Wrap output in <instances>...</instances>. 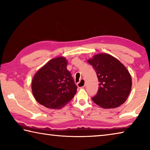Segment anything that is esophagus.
Returning <instances> with one entry per match:
<instances>
[{
    "label": "esophagus",
    "mask_w": 150,
    "mask_h": 150,
    "mask_svg": "<svg viewBox=\"0 0 150 150\" xmlns=\"http://www.w3.org/2000/svg\"><path fill=\"white\" fill-rule=\"evenodd\" d=\"M85 85V81L84 79H81L80 82H79L77 83L78 87H84Z\"/></svg>",
    "instance_id": "obj_1"
}]
</instances>
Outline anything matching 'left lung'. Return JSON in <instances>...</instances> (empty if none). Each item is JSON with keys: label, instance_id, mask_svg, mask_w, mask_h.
Masks as SVG:
<instances>
[{"label": "left lung", "instance_id": "obj_1", "mask_svg": "<svg viewBox=\"0 0 150 150\" xmlns=\"http://www.w3.org/2000/svg\"><path fill=\"white\" fill-rule=\"evenodd\" d=\"M99 82L94 103L103 108H114L125 102L130 93L132 77L120 61L108 54H99L88 59Z\"/></svg>", "mask_w": 150, "mask_h": 150}]
</instances>
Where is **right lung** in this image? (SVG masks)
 <instances>
[{"instance_id":"1","label":"right lung","mask_w":150,"mask_h":150,"mask_svg":"<svg viewBox=\"0 0 150 150\" xmlns=\"http://www.w3.org/2000/svg\"><path fill=\"white\" fill-rule=\"evenodd\" d=\"M67 65L65 57H55L34 75L32 91L40 105L48 108L59 109L75 96L77 87L67 69Z\"/></svg>"}]
</instances>
